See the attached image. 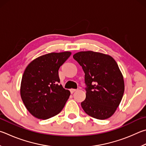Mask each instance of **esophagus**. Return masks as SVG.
<instances>
[{"label":"esophagus","instance_id":"esophagus-1","mask_svg":"<svg viewBox=\"0 0 146 146\" xmlns=\"http://www.w3.org/2000/svg\"><path fill=\"white\" fill-rule=\"evenodd\" d=\"M76 91H77V89H70V92H71V94H73L74 92H75Z\"/></svg>","mask_w":146,"mask_h":146}]
</instances>
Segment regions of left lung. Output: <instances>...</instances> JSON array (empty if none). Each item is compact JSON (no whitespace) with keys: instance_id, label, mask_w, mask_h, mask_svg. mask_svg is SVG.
Instances as JSON below:
<instances>
[{"instance_id":"left-lung-1","label":"left lung","mask_w":146,"mask_h":146,"mask_svg":"<svg viewBox=\"0 0 146 146\" xmlns=\"http://www.w3.org/2000/svg\"><path fill=\"white\" fill-rule=\"evenodd\" d=\"M85 73L86 98L81 106L87 114L103 120L115 113L124 91L123 76L109 55L92 51L73 55Z\"/></svg>"}]
</instances>
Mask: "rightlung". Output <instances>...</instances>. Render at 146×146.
<instances>
[{"mask_svg": "<svg viewBox=\"0 0 146 146\" xmlns=\"http://www.w3.org/2000/svg\"><path fill=\"white\" fill-rule=\"evenodd\" d=\"M71 54L70 52L50 53L37 57L25 68L20 95L26 108L34 117L49 119L64 108L70 92L59 84L58 71Z\"/></svg>", "mask_w": 146, "mask_h": 146, "instance_id": "1", "label": "right lung"}]
</instances>
